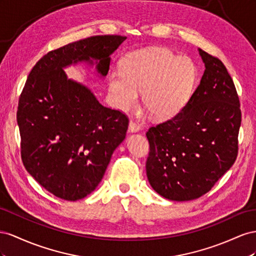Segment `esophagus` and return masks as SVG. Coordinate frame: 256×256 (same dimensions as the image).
I'll use <instances>...</instances> for the list:
<instances>
[{"instance_id":"obj_1","label":"esophagus","mask_w":256,"mask_h":256,"mask_svg":"<svg viewBox=\"0 0 256 256\" xmlns=\"http://www.w3.org/2000/svg\"><path fill=\"white\" fill-rule=\"evenodd\" d=\"M140 130V124L134 121V120H130L128 123V130L130 132H138V130Z\"/></svg>"}]
</instances>
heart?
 Instances as JSON below:
<instances>
[{
	"label": "heart",
	"mask_w": 256,
	"mask_h": 256,
	"mask_svg": "<svg viewBox=\"0 0 256 256\" xmlns=\"http://www.w3.org/2000/svg\"><path fill=\"white\" fill-rule=\"evenodd\" d=\"M198 79V68L186 56L163 48L132 51L123 58L121 70L109 74L112 104L122 110L133 108L138 92H144L146 108L158 119L179 114L191 98Z\"/></svg>",
	"instance_id": "heart-1"
}]
</instances>
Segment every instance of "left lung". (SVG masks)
Wrapping results in <instances>:
<instances>
[{
	"label": "left lung",
	"instance_id": "1",
	"mask_svg": "<svg viewBox=\"0 0 256 256\" xmlns=\"http://www.w3.org/2000/svg\"><path fill=\"white\" fill-rule=\"evenodd\" d=\"M200 84L182 110L146 133V172L167 200L184 202L208 193L235 163L242 124L239 98L223 62L200 49Z\"/></svg>",
	"mask_w": 256,
	"mask_h": 256
}]
</instances>
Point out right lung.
<instances>
[{"label": "right lung", "instance_id": "add662e5", "mask_svg": "<svg viewBox=\"0 0 256 256\" xmlns=\"http://www.w3.org/2000/svg\"><path fill=\"white\" fill-rule=\"evenodd\" d=\"M126 40L98 35L49 51L34 65L20 94L21 160L28 174L59 198L82 200L96 190L128 126L126 114L100 105L62 68L96 59L98 72L106 76L109 56Z\"/></svg>", "mask_w": 256, "mask_h": 256}]
</instances>
